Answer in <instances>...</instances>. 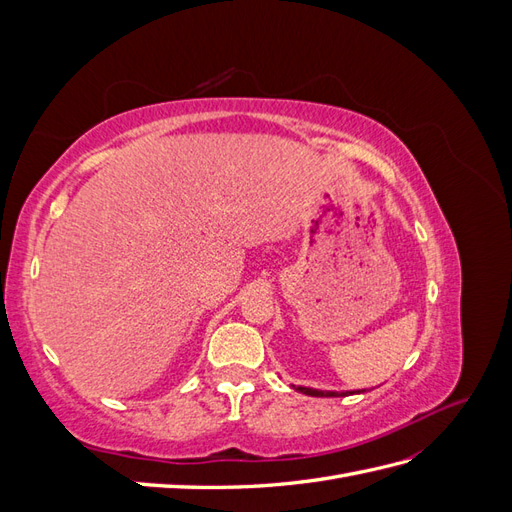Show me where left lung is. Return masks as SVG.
Returning a JSON list of instances; mask_svg holds the SVG:
<instances>
[{"instance_id": "8db88e82", "label": "left lung", "mask_w": 512, "mask_h": 512, "mask_svg": "<svg viewBox=\"0 0 512 512\" xmlns=\"http://www.w3.org/2000/svg\"><path fill=\"white\" fill-rule=\"evenodd\" d=\"M297 391H301V393H305V395H312V397H346V395H352L350 391H346V393L318 391V389H307V386H297ZM356 393H363V391H356Z\"/></svg>"}]
</instances>
